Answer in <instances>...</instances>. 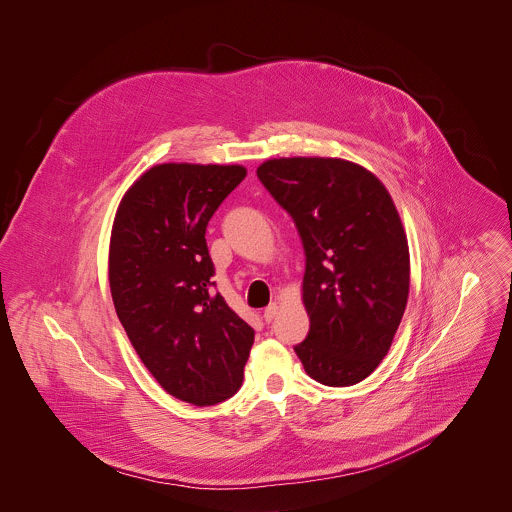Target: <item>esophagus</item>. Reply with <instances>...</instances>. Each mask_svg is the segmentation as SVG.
I'll return each instance as SVG.
<instances>
[{"instance_id":"34e87169","label":"esophagus","mask_w":512,"mask_h":512,"mask_svg":"<svg viewBox=\"0 0 512 512\" xmlns=\"http://www.w3.org/2000/svg\"><path fill=\"white\" fill-rule=\"evenodd\" d=\"M278 311H280V305H278V303H270V305L264 309V319H266L268 323L274 321L276 315H278Z\"/></svg>"}]
</instances>
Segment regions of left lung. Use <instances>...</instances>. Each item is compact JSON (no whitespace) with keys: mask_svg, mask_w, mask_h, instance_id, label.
I'll use <instances>...</instances> for the list:
<instances>
[{"mask_svg":"<svg viewBox=\"0 0 512 512\" xmlns=\"http://www.w3.org/2000/svg\"><path fill=\"white\" fill-rule=\"evenodd\" d=\"M305 250L309 333L293 351L325 386H353L382 363L410 290L408 238L382 181L339 157H278L258 167Z\"/></svg>","mask_w":512,"mask_h":512,"instance_id":"8db88e82","label":"left lung"}]
</instances>
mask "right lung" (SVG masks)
Instances as JSON below:
<instances>
[{
    "label": "right lung",
    "instance_id": "add662e5",
    "mask_svg": "<svg viewBox=\"0 0 512 512\" xmlns=\"http://www.w3.org/2000/svg\"><path fill=\"white\" fill-rule=\"evenodd\" d=\"M244 177L242 165H153L126 191L112 224L108 280L118 319L159 386L195 406L240 388L254 343V329L213 292L205 240Z\"/></svg>",
    "mask_w": 512,
    "mask_h": 512
}]
</instances>
